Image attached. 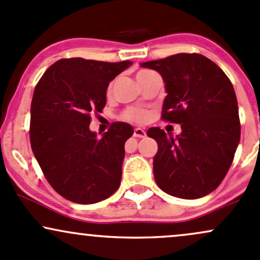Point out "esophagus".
<instances>
[{"mask_svg":"<svg viewBox=\"0 0 260 260\" xmlns=\"http://www.w3.org/2000/svg\"><path fill=\"white\" fill-rule=\"evenodd\" d=\"M133 136L137 137V138H144V137L147 136V133H145V131L142 129V128H136Z\"/></svg>","mask_w":260,"mask_h":260,"instance_id":"obj_1","label":"esophagus"}]
</instances>
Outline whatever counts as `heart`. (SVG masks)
Listing matches in <instances>:
<instances>
[{"label":"heart","mask_w":260,"mask_h":260,"mask_svg":"<svg viewBox=\"0 0 260 260\" xmlns=\"http://www.w3.org/2000/svg\"><path fill=\"white\" fill-rule=\"evenodd\" d=\"M143 73H147V70L139 71L138 75ZM112 86L113 84H110V86H108V90H107L108 93H111V91H112ZM122 118L127 122H132V123H142V122H145L148 118H149V112L143 110V108L129 107L124 111L123 115H122Z\"/></svg>","instance_id":"heart-1"}]
</instances>
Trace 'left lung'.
Masks as SVG:
<instances>
[{
  "instance_id": "left-lung-1",
  "label": "left lung",
  "mask_w": 260,
  "mask_h": 260,
  "mask_svg": "<svg viewBox=\"0 0 260 260\" xmlns=\"http://www.w3.org/2000/svg\"><path fill=\"white\" fill-rule=\"evenodd\" d=\"M141 67L158 71L164 80L161 118L181 124L176 137L159 127L148 129L158 143L153 159L156 184L179 199L209 195L226 176L241 139L232 82L201 54H175Z\"/></svg>"
}]
</instances>
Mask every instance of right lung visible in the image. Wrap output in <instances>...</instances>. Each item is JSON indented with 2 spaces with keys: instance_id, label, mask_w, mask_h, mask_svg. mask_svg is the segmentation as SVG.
Returning a JSON list of instances; mask_svg holds the SVG:
<instances>
[{
  "instance_id": "obj_1",
  "label": "right lung",
  "mask_w": 260,
  "mask_h": 260,
  "mask_svg": "<svg viewBox=\"0 0 260 260\" xmlns=\"http://www.w3.org/2000/svg\"><path fill=\"white\" fill-rule=\"evenodd\" d=\"M132 61L60 59L43 74L30 105V145L45 179L62 198L96 204L118 189L132 125L115 122L99 138L91 115L106 105L110 82Z\"/></svg>"
}]
</instances>
